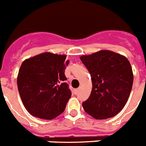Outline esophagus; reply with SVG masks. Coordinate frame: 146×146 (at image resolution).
<instances>
[{
  "instance_id": "obj_1",
  "label": "esophagus",
  "mask_w": 146,
  "mask_h": 146,
  "mask_svg": "<svg viewBox=\"0 0 146 146\" xmlns=\"http://www.w3.org/2000/svg\"><path fill=\"white\" fill-rule=\"evenodd\" d=\"M79 91H80V88H76V89H74V94H77L78 93V92H79Z\"/></svg>"
}]
</instances>
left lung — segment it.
I'll use <instances>...</instances> for the list:
<instances>
[{
    "label": "left lung",
    "mask_w": 146,
    "mask_h": 146,
    "mask_svg": "<svg viewBox=\"0 0 146 146\" xmlns=\"http://www.w3.org/2000/svg\"><path fill=\"white\" fill-rule=\"evenodd\" d=\"M92 77L89 98L82 103L87 114L97 119L113 117L126 104L132 88L134 74L125 56L100 50L80 56Z\"/></svg>",
    "instance_id": "8db88e82"
}]
</instances>
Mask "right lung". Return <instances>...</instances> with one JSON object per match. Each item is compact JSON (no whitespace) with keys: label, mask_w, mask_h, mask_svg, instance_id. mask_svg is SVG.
I'll use <instances>...</instances> for the list:
<instances>
[{"label":"right lung","mask_w":146,"mask_h":146,"mask_svg":"<svg viewBox=\"0 0 146 146\" xmlns=\"http://www.w3.org/2000/svg\"><path fill=\"white\" fill-rule=\"evenodd\" d=\"M66 58V54L43 52L21 64L17 88L23 106L32 116L52 119L64 111L72 96L65 83V69L69 63Z\"/></svg>","instance_id":"1"}]
</instances>
